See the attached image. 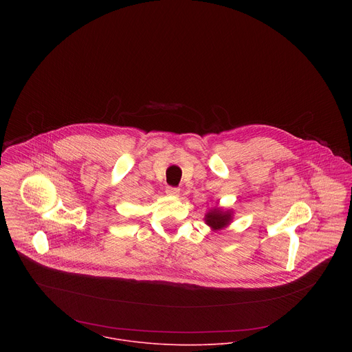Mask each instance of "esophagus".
I'll use <instances>...</instances> for the list:
<instances>
[{"label":"esophagus","mask_w":352,"mask_h":352,"mask_svg":"<svg viewBox=\"0 0 352 352\" xmlns=\"http://www.w3.org/2000/svg\"><path fill=\"white\" fill-rule=\"evenodd\" d=\"M179 192H180L179 188H175V187H168V188H166V194L170 195V197H177Z\"/></svg>","instance_id":"1"}]
</instances>
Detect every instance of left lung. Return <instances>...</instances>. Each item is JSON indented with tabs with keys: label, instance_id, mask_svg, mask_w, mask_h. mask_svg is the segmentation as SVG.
I'll return each mask as SVG.
<instances>
[{
	"label": "left lung",
	"instance_id": "8db88e82",
	"mask_svg": "<svg viewBox=\"0 0 352 352\" xmlns=\"http://www.w3.org/2000/svg\"><path fill=\"white\" fill-rule=\"evenodd\" d=\"M232 221H233V210H225L219 206L211 207L204 215V222L207 226L211 228L212 232L228 228L232 223Z\"/></svg>",
	"mask_w": 352,
	"mask_h": 352
}]
</instances>
